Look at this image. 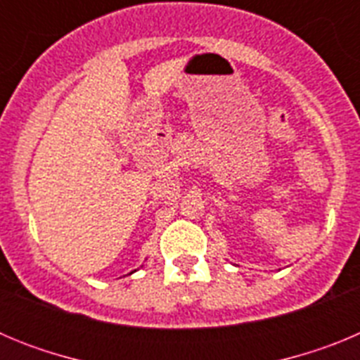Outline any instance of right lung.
<instances>
[{
  "label": "right lung",
  "instance_id": "add662e5",
  "mask_svg": "<svg viewBox=\"0 0 360 360\" xmlns=\"http://www.w3.org/2000/svg\"><path fill=\"white\" fill-rule=\"evenodd\" d=\"M133 272H136V270H133ZM133 272H129V274H133Z\"/></svg>",
  "mask_w": 360,
  "mask_h": 360
}]
</instances>
